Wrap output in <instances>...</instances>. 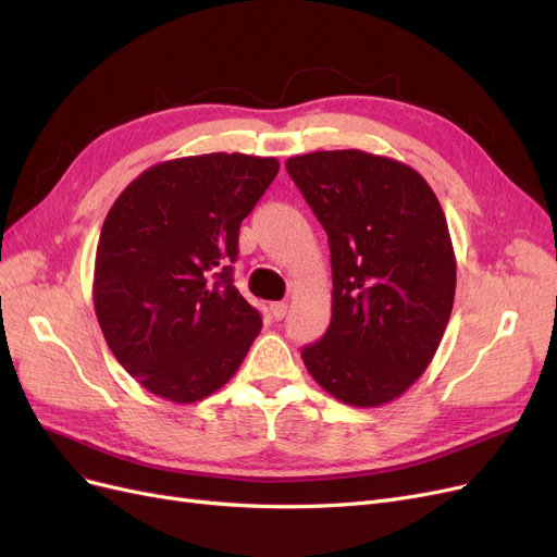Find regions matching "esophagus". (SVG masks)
Instances as JSON below:
<instances>
[{"instance_id": "1", "label": "esophagus", "mask_w": 557, "mask_h": 557, "mask_svg": "<svg viewBox=\"0 0 557 557\" xmlns=\"http://www.w3.org/2000/svg\"><path fill=\"white\" fill-rule=\"evenodd\" d=\"M269 311H272V315L276 320H281V318H285V313H288V305H285V301H274V305L269 307Z\"/></svg>"}]
</instances>
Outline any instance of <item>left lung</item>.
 Masks as SVG:
<instances>
[{"mask_svg":"<svg viewBox=\"0 0 557 557\" xmlns=\"http://www.w3.org/2000/svg\"><path fill=\"white\" fill-rule=\"evenodd\" d=\"M327 232L332 320L301 348L315 383L350 407H381L423 376L455 297V252L440 199L409 164L364 150L285 162Z\"/></svg>","mask_w":557,"mask_h":557,"instance_id":"left-lung-1","label":"left lung"}]
</instances>
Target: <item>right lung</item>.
<instances>
[{"instance_id": "obj_1", "label": "right lung", "mask_w": 557, "mask_h": 557, "mask_svg": "<svg viewBox=\"0 0 557 557\" xmlns=\"http://www.w3.org/2000/svg\"><path fill=\"white\" fill-rule=\"evenodd\" d=\"M276 174V158H176L113 201L95 256V313L146 391L193 404L237 374L262 318L234 288L232 262L242 221Z\"/></svg>"}]
</instances>
